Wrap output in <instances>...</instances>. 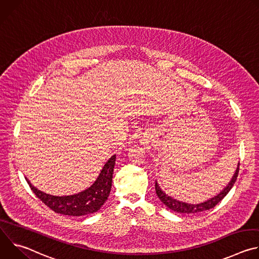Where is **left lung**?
I'll use <instances>...</instances> for the list:
<instances>
[{
  "label": "left lung",
  "mask_w": 259,
  "mask_h": 259,
  "mask_svg": "<svg viewBox=\"0 0 259 259\" xmlns=\"http://www.w3.org/2000/svg\"><path fill=\"white\" fill-rule=\"evenodd\" d=\"M239 167H240V163H238V167L236 169V172L234 174V176L232 177L231 181L229 182L228 186L221 191L219 194H217L216 196H214L213 198H210L209 200L199 203V204H191V203H186V202H181L179 200H176L168 195H166V193L161 189V187L159 186V183L156 180V193L157 196L159 197V199L171 210H173L174 212H178V213H184V214H197L200 213L202 211L205 210H209L213 207H215L221 200H223L228 193L232 190V188L234 187V184L237 180L238 174H239Z\"/></svg>",
  "instance_id": "left-lung-1"
}]
</instances>
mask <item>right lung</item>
<instances>
[{
  "instance_id": "obj_1",
  "label": "right lung",
  "mask_w": 259,
  "mask_h": 259,
  "mask_svg": "<svg viewBox=\"0 0 259 259\" xmlns=\"http://www.w3.org/2000/svg\"><path fill=\"white\" fill-rule=\"evenodd\" d=\"M116 164V155L104 164L98 177L92 186L83 192L69 196H53L34 188L25 177L29 188L45 205L56 213L69 216H84L97 212L107 200L112 189L113 173Z\"/></svg>"
}]
</instances>
